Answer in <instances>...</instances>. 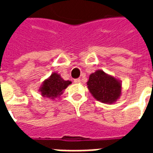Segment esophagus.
I'll return each mask as SVG.
<instances>
[{
  "instance_id": "1",
  "label": "esophagus",
  "mask_w": 153,
  "mask_h": 153,
  "mask_svg": "<svg viewBox=\"0 0 153 153\" xmlns=\"http://www.w3.org/2000/svg\"><path fill=\"white\" fill-rule=\"evenodd\" d=\"M81 82V79H74V83H79Z\"/></svg>"
}]
</instances>
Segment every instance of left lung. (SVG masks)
<instances>
[{"label": "left lung", "mask_w": 153, "mask_h": 153, "mask_svg": "<svg viewBox=\"0 0 153 153\" xmlns=\"http://www.w3.org/2000/svg\"><path fill=\"white\" fill-rule=\"evenodd\" d=\"M87 85L93 97L103 103L112 104L121 94V82L103 70H98L91 74Z\"/></svg>", "instance_id": "obj_1"}]
</instances>
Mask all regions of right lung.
Wrapping results in <instances>:
<instances>
[{"label":"right lung","instance_id":"add662e5","mask_svg":"<svg viewBox=\"0 0 153 153\" xmlns=\"http://www.w3.org/2000/svg\"><path fill=\"white\" fill-rule=\"evenodd\" d=\"M71 83L70 80H64L59 74L54 72L43 81L39 88V92L43 97L54 100L63 93V91Z\"/></svg>","mask_w":153,"mask_h":153}]
</instances>
